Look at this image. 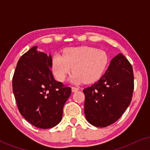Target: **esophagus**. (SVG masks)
<instances>
[{
  "label": "esophagus",
  "mask_w": 150,
  "mask_h": 150,
  "mask_svg": "<svg viewBox=\"0 0 150 150\" xmlns=\"http://www.w3.org/2000/svg\"><path fill=\"white\" fill-rule=\"evenodd\" d=\"M79 88L78 87H71V91H72V92H76L77 91H79Z\"/></svg>",
  "instance_id": "34e87169"
}]
</instances>
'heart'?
<instances>
[{"instance_id": "heart-1", "label": "heart", "mask_w": 150, "mask_h": 150, "mask_svg": "<svg viewBox=\"0 0 150 150\" xmlns=\"http://www.w3.org/2000/svg\"><path fill=\"white\" fill-rule=\"evenodd\" d=\"M108 61L105 51L91 47L67 48L63 56L55 54L52 57V69L55 77L63 81L71 71L73 83H93L100 79Z\"/></svg>"}]
</instances>
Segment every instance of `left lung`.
Returning a JSON list of instances; mask_svg holds the SVG:
<instances>
[{
	"instance_id": "obj_1",
	"label": "left lung",
	"mask_w": 150,
	"mask_h": 150,
	"mask_svg": "<svg viewBox=\"0 0 150 150\" xmlns=\"http://www.w3.org/2000/svg\"><path fill=\"white\" fill-rule=\"evenodd\" d=\"M133 90L132 65L120 53L112 59L99 81L83 89L87 120L100 128L117 122L130 105Z\"/></svg>"
}]
</instances>
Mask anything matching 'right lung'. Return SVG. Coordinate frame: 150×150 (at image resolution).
I'll return each instance as SVG.
<instances>
[{"label":"right lung","instance_id":"1","mask_svg":"<svg viewBox=\"0 0 150 150\" xmlns=\"http://www.w3.org/2000/svg\"><path fill=\"white\" fill-rule=\"evenodd\" d=\"M37 48L33 47L18 60L12 87L20 114L33 126L48 129L61 121L71 89L55 81L51 55L38 52Z\"/></svg>","mask_w":150,"mask_h":150}]
</instances>
